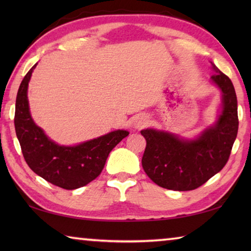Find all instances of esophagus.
Segmentation results:
<instances>
[{"mask_svg": "<svg viewBox=\"0 0 251 251\" xmlns=\"http://www.w3.org/2000/svg\"><path fill=\"white\" fill-rule=\"evenodd\" d=\"M148 124V117L145 115V114H141V115H137L135 117V120L133 122V126L134 128L138 129V128H143L144 126H146Z\"/></svg>", "mask_w": 251, "mask_h": 251, "instance_id": "esophagus-1", "label": "esophagus"}]
</instances>
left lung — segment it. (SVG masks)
Returning a JSON list of instances; mask_svg holds the SVG:
<instances>
[{
  "mask_svg": "<svg viewBox=\"0 0 251 251\" xmlns=\"http://www.w3.org/2000/svg\"><path fill=\"white\" fill-rule=\"evenodd\" d=\"M216 73L210 79L222 92V109L215 124L197 137L146 128L141 134L146 139L142 165L147 176L160 187L186 192L219 173L228 161L238 133L237 96L230 78L212 64Z\"/></svg>",
  "mask_w": 251,
  "mask_h": 251,
  "instance_id": "obj_1",
  "label": "left lung"
}]
</instances>
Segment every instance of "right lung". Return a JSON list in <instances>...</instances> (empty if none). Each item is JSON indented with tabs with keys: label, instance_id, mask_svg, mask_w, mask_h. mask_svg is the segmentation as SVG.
Masks as SVG:
<instances>
[{
	"label": "right lung",
	"instance_id": "right-lung-1",
	"mask_svg": "<svg viewBox=\"0 0 251 251\" xmlns=\"http://www.w3.org/2000/svg\"><path fill=\"white\" fill-rule=\"evenodd\" d=\"M36 65L24 76L15 103V131L24 159L36 175L50 184L69 190L79 188L100 175L110 151L129 131L117 129L74 146L52 141L35 124L29 112L27 88Z\"/></svg>",
	"mask_w": 251,
	"mask_h": 251
}]
</instances>
